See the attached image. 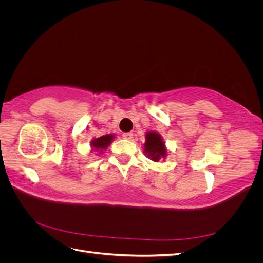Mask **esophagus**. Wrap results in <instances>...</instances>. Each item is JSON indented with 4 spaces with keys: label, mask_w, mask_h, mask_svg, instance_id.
Listing matches in <instances>:
<instances>
[{
    "label": "esophagus",
    "mask_w": 263,
    "mask_h": 263,
    "mask_svg": "<svg viewBox=\"0 0 263 263\" xmlns=\"http://www.w3.org/2000/svg\"><path fill=\"white\" fill-rule=\"evenodd\" d=\"M123 138L127 139V140L133 139V133H124L123 134Z\"/></svg>",
    "instance_id": "esophagus-1"
}]
</instances>
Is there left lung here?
<instances>
[{"label":"left lung","mask_w":263,"mask_h":263,"mask_svg":"<svg viewBox=\"0 0 263 263\" xmlns=\"http://www.w3.org/2000/svg\"><path fill=\"white\" fill-rule=\"evenodd\" d=\"M145 154L148 155V158L155 162H158L161 158L166 156V149L162 137L160 134L156 132H149L146 134V142H145Z\"/></svg>","instance_id":"obj_1"}]
</instances>
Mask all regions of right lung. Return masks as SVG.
Masks as SVG:
<instances>
[{"label":"right lung","instance_id":"obj_1","mask_svg":"<svg viewBox=\"0 0 263 263\" xmlns=\"http://www.w3.org/2000/svg\"><path fill=\"white\" fill-rule=\"evenodd\" d=\"M113 138H114V135L107 134V135H105V136H101L99 138H95L91 142V146L94 150L100 151V154H101V151L103 149H106L109 146V144L112 142Z\"/></svg>","mask_w":263,"mask_h":263}]
</instances>
